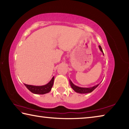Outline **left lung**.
I'll use <instances>...</instances> for the list:
<instances>
[{
	"label": "left lung",
	"mask_w": 129,
	"mask_h": 129,
	"mask_svg": "<svg viewBox=\"0 0 129 129\" xmlns=\"http://www.w3.org/2000/svg\"><path fill=\"white\" fill-rule=\"evenodd\" d=\"M99 48L100 49V51L103 53V54H104L103 51H102V48L100 45H99ZM69 82H70V84H71L72 88L73 90L76 91V92L78 93H81V94L91 93V91H93L99 85V84L97 85L94 86L93 87H91V88H81V87H78L77 86H76L75 85H74L71 80L69 81Z\"/></svg>",
	"instance_id": "left-lung-1"
}]
</instances>
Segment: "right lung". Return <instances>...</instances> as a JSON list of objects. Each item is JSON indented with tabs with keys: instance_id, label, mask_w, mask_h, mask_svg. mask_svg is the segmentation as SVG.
<instances>
[{
	"instance_id": "right-lung-1",
	"label": "right lung",
	"mask_w": 129,
	"mask_h": 129,
	"mask_svg": "<svg viewBox=\"0 0 129 129\" xmlns=\"http://www.w3.org/2000/svg\"><path fill=\"white\" fill-rule=\"evenodd\" d=\"M54 78V77H53L51 80L47 84L43 86H34L25 84L24 85L28 90L31 91L32 93L39 94H44L49 93L51 90V89L53 85Z\"/></svg>"
}]
</instances>
